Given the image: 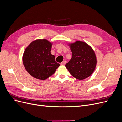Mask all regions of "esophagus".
<instances>
[{"instance_id":"34e87169","label":"esophagus","mask_w":122,"mask_h":122,"mask_svg":"<svg viewBox=\"0 0 122 122\" xmlns=\"http://www.w3.org/2000/svg\"><path fill=\"white\" fill-rule=\"evenodd\" d=\"M66 62H67V61H63L61 62V65H65V64H66Z\"/></svg>"}]
</instances>
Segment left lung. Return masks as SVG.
<instances>
[{
	"instance_id": "obj_1",
	"label": "left lung",
	"mask_w": 122,
	"mask_h": 122,
	"mask_svg": "<svg viewBox=\"0 0 122 122\" xmlns=\"http://www.w3.org/2000/svg\"><path fill=\"white\" fill-rule=\"evenodd\" d=\"M72 57L65 66L75 78L83 80L90 76L96 67L97 58L93 48L86 43L77 41L68 43Z\"/></svg>"
}]
</instances>
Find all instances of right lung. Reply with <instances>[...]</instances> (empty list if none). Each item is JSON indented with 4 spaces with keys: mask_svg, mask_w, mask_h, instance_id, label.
Returning a JSON list of instances; mask_svg holds the SVG:
<instances>
[{
    "mask_svg": "<svg viewBox=\"0 0 122 122\" xmlns=\"http://www.w3.org/2000/svg\"><path fill=\"white\" fill-rule=\"evenodd\" d=\"M53 42L47 39H37L25 49L22 61L24 68L33 77L40 80L49 78L60 67L51 53Z\"/></svg>",
    "mask_w": 122,
    "mask_h": 122,
    "instance_id": "right-lung-1",
    "label": "right lung"
}]
</instances>
